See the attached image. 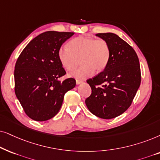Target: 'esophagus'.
Listing matches in <instances>:
<instances>
[{"instance_id": "1", "label": "esophagus", "mask_w": 160, "mask_h": 160, "mask_svg": "<svg viewBox=\"0 0 160 160\" xmlns=\"http://www.w3.org/2000/svg\"><path fill=\"white\" fill-rule=\"evenodd\" d=\"M76 83H77V85L81 84V83H82V80H76Z\"/></svg>"}]
</instances>
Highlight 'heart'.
<instances>
[{
	"label": "heart",
	"instance_id": "b5f03b06",
	"mask_svg": "<svg viewBox=\"0 0 160 160\" xmlns=\"http://www.w3.org/2000/svg\"><path fill=\"white\" fill-rule=\"evenodd\" d=\"M67 45L58 49V57L61 65L68 71H72L78 64V58L82 64L70 74L72 77L87 78L93 71L97 73L103 71L108 64L110 48L105 40L80 36L70 40Z\"/></svg>",
	"mask_w": 160,
	"mask_h": 160
}]
</instances>
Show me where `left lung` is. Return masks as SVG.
Listing matches in <instances>:
<instances>
[{
  "label": "left lung",
  "instance_id": "1",
  "mask_svg": "<svg viewBox=\"0 0 160 160\" xmlns=\"http://www.w3.org/2000/svg\"><path fill=\"white\" fill-rule=\"evenodd\" d=\"M109 44L110 56L103 72L87 80L91 93L86 105L91 113L103 119L120 116L130 107L139 88L141 73L137 53L112 33H97Z\"/></svg>",
  "mask_w": 160,
  "mask_h": 160
}]
</instances>
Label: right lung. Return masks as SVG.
<instances>
[{"label":"right lung","mask_w":160,"mask_h":160,"mask_svg":"<svg viewBox=\"0 0 160 160\" xmlns=\"http://www.w3.org/2000/svg\"><path fill=\"white\" fill-rule=\"evenodd\" d=\"M73 35L72 32L42 33L28 44L17 60L14 91L25 114L34 121L54 117L65 93L75 86L72 78L58 80L67 74L58 59V49Z\"/></svg>","instance_id":"obj_1"}]
</instances>
